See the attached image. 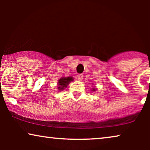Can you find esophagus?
<instances>
[{
	"label": "esophagus",
	"mask_w": 150,
	"mask_h": 150,
	"mask_svg": "<svg viewBox=\"0 0 150 150\" xmlns=\"http://www.w3.org/2000/svg\"><path fill=\"white\" fill-rule=\"evenodd\" d=\"M77 79L79 81H82L83 79V74H79L77 76Z\"/></svg>",
	"instance_id": "34e87169"
}]
</instances>
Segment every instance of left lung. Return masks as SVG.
<instances>
[{"instance_id": "obj_1", "label": "left lung", "mask_w": 150, "mask_h": 150, "mask_svg": "<svg viewBox=\"0 0 150 150\" xmlns=\"http://www.w3.org/2000/svg\"><path fill=\"white\" fill-rule=\"evenodd\" d=\"M92 91H96V89H95V88H93V89H92Z\"/></svg>"}]
</instances>
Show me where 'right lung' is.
I'll use <instances>...</instances> for the list:
<instances>
[{
  "label": "right lung",
  "instance_id": "right-lung-1",
  "mask_svg": "<svg viewBox=\"0 0 150 150\" xmlns=\"http://www.w3.org/2000/svg\"><path fill=\"white\" fill-rule=\"evenodd\" d=\"M74 79L73 77L69 76V77H63L61 78L58 81V89L59 91H62L67 87V86L69 85V83L71 81H73Z\"/></svg>",
  "mask_w": 150,
  "mask_h": 150
}]
</instances>
